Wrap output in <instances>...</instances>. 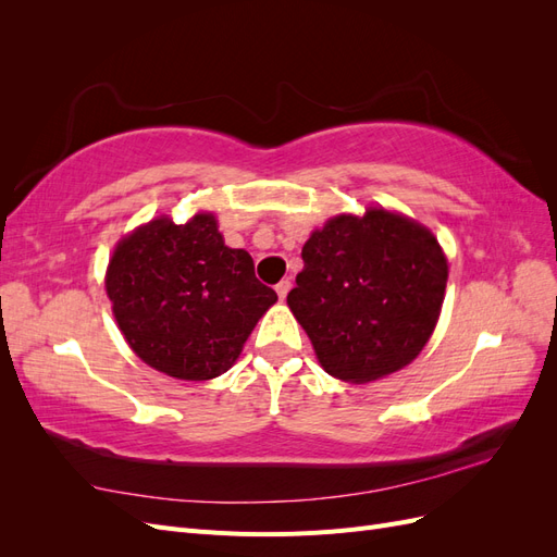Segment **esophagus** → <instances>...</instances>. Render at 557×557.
<instances>
[{"mask_svg": "<svg viewBox=\"0 0 557 557\" xmlns=\"http://www.w3.org/2000/svg\"><path fill=\"white\" fill-rule=\"evenodd\" d=\"M288 293H290V281H288V278H283L281 283H276V295H278L281 299L288 297Z\"/></svg>", "mask_w": 557, "mask_h": 557, "instance_id": "obj_1", "label": "esophagus"}]
</instances>
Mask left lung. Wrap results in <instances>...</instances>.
<instances>
[{"instance_id":"left-lung-1","label":"left lung","mask_w":557,"mask_h":557,"mask_svg":"<svg viewBox=\"0 0 557 557\" xmlns=\"http://www.w3.org/2000/svg\"><path fill=\"white\" fill-rule=\"evenodd\" d=\"M301 260L288 307L330 376L376 381L425 348L448 281L428 227L383 207L342 213L311 232Z\"/></svg>"}]
</instances>
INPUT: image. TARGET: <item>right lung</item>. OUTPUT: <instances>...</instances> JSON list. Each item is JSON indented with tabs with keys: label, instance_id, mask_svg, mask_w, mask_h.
I'll use <instances>...</instances> for the list:
<instances>
[{
	"label": "right lung",
	"instance_id": "add662e5",
	"mask_svg": "<svg viewBox=\"0 0 557 557\" xmlns=\"http://www.w3.org/2000/svg\"><path fill=\"white\" fill-rule=\"evenodd\" d=\"M107 295L129 348L183 381L225 374L278 299L248 252L225 246L213 213L183 225L162 215L127 234L109 260Z\"/></svg>",
	"mask_w": 557,
	"mask_h": 557
}]
</instances>
